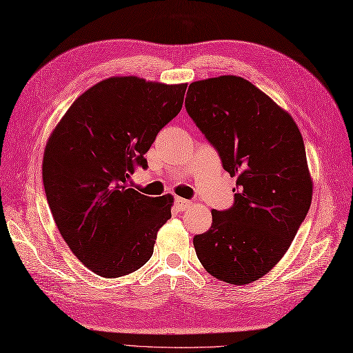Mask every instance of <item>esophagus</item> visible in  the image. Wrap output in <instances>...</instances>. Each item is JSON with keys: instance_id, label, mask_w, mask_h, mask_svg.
I'll return each mask as SVG.
<instances>
[{"instance_id": "esophagus-1", "label": "esophagus", "mask_w": 353, "mask_h": 353, "mask_svg": "<svg viewBox=\"0 0 353 353\" xmlns=\"http://www.w3.org/2000/svg\"><path fill=\"white\" fill-rule=\"evenodd\" d=\"M189 204H191V201H188V200H185V198H180V196H176V207L177 209L180 210V212H183V210H186L188 207H189Z\"/></svg>"}]
</instances>
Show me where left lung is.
<instances>
[{"label":"left lung","mask_w":353,"mask_h":353,"mask_svg":"<svg viewBox=\"0 0 353 353\" xmlns=\"http://www.w3.org/2000/svg\"><path fill=\"white\" fill-rule=\"evenodd\" d=\"M186 112L237 176L231 209L212 210V227L194 237L196 256L216 279L248 285L291 246L312 204L313 182L292 116L255 85L219 76L189 85Z\"/></svg>","instance_id":"8db88e82"}]
</instances>
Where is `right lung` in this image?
<instances>
[{"label":"right lung","mask_w":353,"mask_h":353,"mask_svg":"<svg viewBox=\"0 0 353 353\" xmlns=\"http://www.w3.org/2000/svg\"><path fill=\"white\" fill-rule=\"evenodd\" d=\"M186 83L108 77L71 104L43 157L53 219L76 258L95 274L132 273L153 254L173 196H146L126 185L158 132L182 110Z\"/></svg>","instance_id":"add662e5"}]
</instances>
